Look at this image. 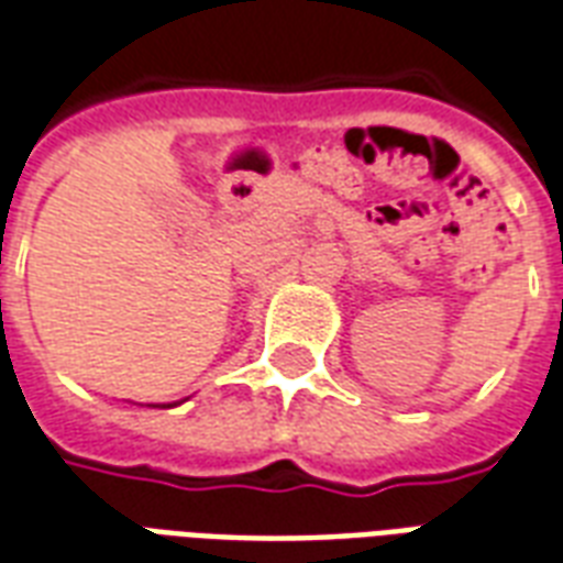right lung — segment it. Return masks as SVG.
I'll list each match as a JSON object with an SVG mask.
<instances>
[{"mask_svg": "<svg viewBox=\"0 0 563 563\" xmlns=\"http://www.w3.org/2000/svg\"><path fill=\"white\" fill-rule=\"evenodd\" d=\"M157 409H169V406H166V402H164V406H157Z\"/></svg>", "mask_w": 563, "mask_h": 563, "instance_id": "obj_1", "label": "right lung"}]
</instances>
